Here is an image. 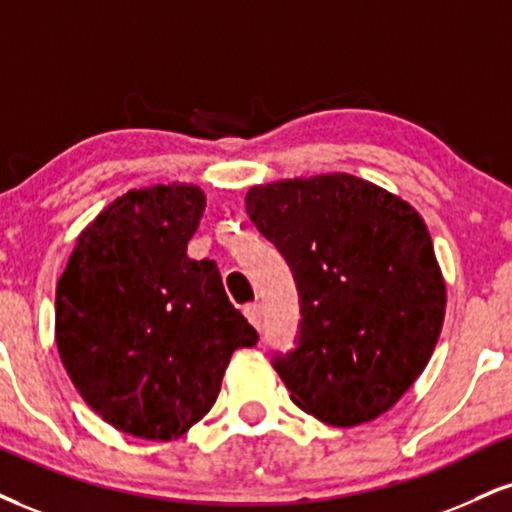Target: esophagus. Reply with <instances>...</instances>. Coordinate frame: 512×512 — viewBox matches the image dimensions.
Instances as JSON below:
<instances>
[{
	"mask_svg": "<svg viewBox=\"0 0 512 512\" xmlns=\"http://www.w3.org/2000/svg\"><path fill=\"white\" fill-rule=\"evenodd\" d=\"M245 317H248V322L255 326L257 331L262 329V307L257 305V303H252V305H245Z\"/></svg>",
	"mask_w": 512,
	"mask_h": 512,
	"instance_id": "34e87169",
	"label": "esophagus"
}]
</instances>
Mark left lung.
Listing matches in <instances>:
<instances>
[{
	"label": "left lung",
	"instance_id": "left-lung-1",
	"mask_svg": "<svg viewBox=\"0 0 512 512\" xmlns=\"http://www.w3.org/2000/svg\"><path fill=\"white\" fill-rule=\"evenodd\" d=\"M245 209L298 283V348L274 360L291 400L334 427L377 420L424 372L446 315L420 212L350 174L252 186Z\"/></svg>",
	"mask_w": 512,
	"mask_h": 512
}]
</instances>
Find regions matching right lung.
<instances>
[{
	"label": "right lung",
	"instance_id": "1",
	"mask_svg": "<svg viewBox=\"0 0 512 512\" xmlns=\"http://www.w3.org/2000/svg\"><path fill=\"white\" fill-rule=\"evenodd\" d=\"M207 197L190 183L128 190L76 238L57 283L59 357L121 432L178 439L212 410L233 350L257 343L217 262L190 260Z\"/></svg>",
	"mask_w": 512,
	"mask_h": 512
}]
</instances>
